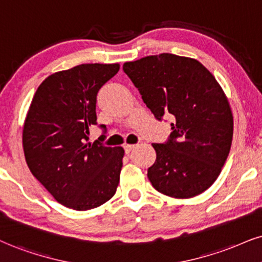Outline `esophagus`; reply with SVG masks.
Returning <instances> with one entry per match:
<instances>
[{
	"instance_id": "obj_1",
	"label": "esophagus",
	"mask_w": 262,
	"mask_h": 262,
	"mask_svg": "<svg viewBox=\"0 0 262 262\" xmlns=\"http://www.w3.org/2000/svg\"><path fill=\"white\" fill-rule=\"evenodd\" d=\"M134 148H135V144H125V146H124L125 153L128 154L132 149H134Z\"/></svg>"
}]
</instances>
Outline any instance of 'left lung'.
Returning a JSON list of instances; mask_svg holds the SVG:
<instances>
[{
	"label": "left lung",
	"instance_id": "1",
	"mask_svg": "<svg viewBox=\"0 0 262 262\" xmlns=\"http://www.w3.org/2000/svg\"><path fill=\"white\" fill-rule=\"evenodd\" d=\"M156 116H170L167 141L153 143L156 163L148 169L151 186L173 198L203 193L220 175L233 137V116L221 86L192 58L163 53L122 67Z\"/></svg>",
	"mask_w": 262,
	"mask_h": 262
}]
</instances>
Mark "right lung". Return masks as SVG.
I'll list each match as a JSON object with an SVG mask.
<instances>
[{
	"instance_id": "add662e5",
	"label": "right lung",
	"mask_w": 262,
	"mask_h": 262,
	"mask_svg": "<svg viewBox=\"0 0 262 262\" xmlns=\"http://www.w3.org/2000/svg\"><path fill=\"white\" fill-rule=\"evenodd\" d=\"M119 69V64L95 63L58 72L32 98L23 130L25 160L32 175L67 208H97L116 192L124 149L87 141L90 127L97 125V93ZM99 127L105 134V125Z\"/></svg>"
}]
</instances>
